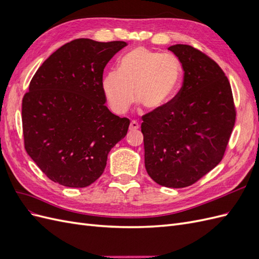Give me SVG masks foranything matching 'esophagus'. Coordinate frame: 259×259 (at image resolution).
<instances>
[{
  "label": "esophagus",
  "instance_id": "esophagus-1",
  "mask_svg": "<svg viewBox=\"0 0 259 259\" xmlns=\"http://www.w3.org/2000/svg\"><path fill=\"white\" fill-rule=\"evenodd\" d=\"M139 128V124L136 121H132L130 124V131H136Z\"/></svg>",
  "mask_w": 259,
  "mask_h": 259
}]
</instances>
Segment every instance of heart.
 <instances>
[{
	"label": "heart",
	"instance_id": "heart-1",
	"mask_svg": "<svg viewBox=\"0 0 259 259\" xmlns=\"http://www.w3.org/2000/svg\"><path fill=\"white\" fill-rule=\"evenodd\" d=\"M182 77L183 67L174 55L139 46L123 55L117 71L107 72L101 85L111 110L123 114L135 98L149 110L166 106L177 94Z\"/></svg>",
	"mask_w": 259,
	"mask_h": 259
}]
</instances>
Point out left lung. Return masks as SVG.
Listing matches in <instances>:
<instances>
[{"label":"left lung","mask_w":259,"mask_h":259,"mask_svg":"<svg viewBox=\"0 0 259 259\" xmlns=\"http://www.w3.org/2000/svg\"><path fill=\"white\" fill-rule=\"evenodd\" d=\"M184 69L183 88L143 116L145 166L156 184L191 186L222 161L236 122L230 83L214 60L193 49L168 48Z\"/></svg>","instance_id":"left-lung-1"}]
</instances>
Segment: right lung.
<instances>
[{
	"instance_id": "add662e5",
	"label": "right lung",
	"mask_w": 259,
	"mask_h": 259,
	"mask_svg": "<svg viewBox=\"0 0 259 259\" xmlns=\"http://www.w3.org/2000/svg\"><path fill=\"white\" fill-rule=\"evenodd\" d=\"M127 44L77 38L37 69L22 99V131L29 156L54 183L84 188L101 176L111 149L130 120L105 105L106 65Z\"/></svg>"
}]
</instances>
